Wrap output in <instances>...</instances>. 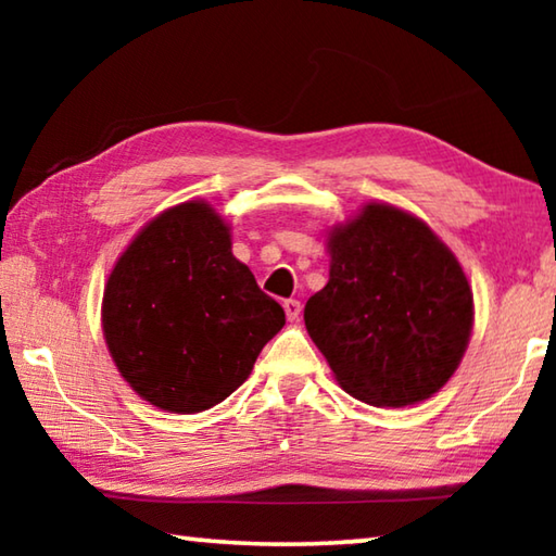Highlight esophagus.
<instances>
[{"label":"esophagus","mask_w":556,"mask_h":556,"mask_svg":"<svg viewBox=\"0 0 556 556\" xmlns=\"http://www.w3.org/2000/svg\"><path fill=\"white\" fill-rule=\"evenodd\" d=\"M285 312L289 321H296L299 314H301V301L299 299H287L285 301Z\"/></svg>","instance_id":"esophagus-1"}]
</instances>
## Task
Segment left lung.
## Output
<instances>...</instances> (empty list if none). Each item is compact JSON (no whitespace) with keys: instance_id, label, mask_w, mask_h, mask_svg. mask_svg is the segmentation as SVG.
Returning a JSON list of instances; mask_svg holds the SVG:
<instances>
[{"instance_id":"8db88e82","label":"left lung","mask_w":556,"mask_h":556,"mask_svg":"<svg viewBox=\"0 0 556 556\" xmlns=\"http://www.w3.org/2000/svg\"><path fill=\"white\" fill-rule=\"evenodd\" d=\"M328 285L304 321L341 388L372 407H407L448 382L473 328V291L425 220L368 203L328 232Z\"/></svg>"}]
</instances>
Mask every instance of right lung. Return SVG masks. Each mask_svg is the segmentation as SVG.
Masks as SVG:
<instances>
[{"mask_svg":"<svg viewBox=\"0 0 556 556\" xmlns=\"http://www.w3.org/2000/svg\"><path fill=\"white\" fill-rule=\"evenodd\" d=\"M285 321V308L235 260L230 225L205 201L149 220L102 296V333L119 375L172 414L230 397Z\"/></svg>","mask_w":556,"mask_h":556,"instance_id":"right-lung-1","label":"right lung"}]
</instances>
